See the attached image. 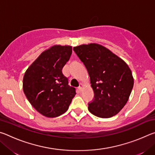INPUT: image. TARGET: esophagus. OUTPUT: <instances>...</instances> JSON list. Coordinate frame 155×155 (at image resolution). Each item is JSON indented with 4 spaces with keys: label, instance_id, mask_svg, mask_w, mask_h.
Here are the masks:
<instances>
[{
    "label": "esophagus",
    "instance_id": "34e87169",
    "mask_svg": "<svg viewBox=\"0 0 155 155\" xmlns=\"http://www.w3.org/2000/svg\"><path fill=\"white\" fill-rule=\"evenodd\" d=\"M83 84L80 83V85H79V86H78V90H79V91H82V90H83Z\"/></svg>",
    "mask_w": 155,
    "mask_h": 155
}]
</instances>
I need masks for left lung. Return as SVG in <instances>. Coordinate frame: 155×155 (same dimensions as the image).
I'll return each instance as SVG.
<instances>
[{
    "label": "left lung",
    "mask_w": 155,
    "mask_h": 155,
    "mask_svg": "<svg viewBox=\"0 0 155 155\" xmlns=\"http://www.w3.org/2000/svg\"><path fill=\"white\" fill-rule=\"evenodd\" d=\"M85 65L94 93L88 103L91 114L109 118L119 113L127 103L133 87V78L128 65L109 49L97 44L74 47Z\"/></svg>",
    "instance_id": "8db88e82"
}]
</instances>
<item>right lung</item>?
I'll use <instances>...</instances> for the list:
<instances>
[{"label":"right lung","mask_w":155,"mask_h":155,"mask_svg":"<svg viewBox=\"0 0 155 155\" xmlns=\"http://www.w3.org/2000/svg\"><path fill=\"white\" fill-rule=\"evenodd\" d=\"M71 54V46H54L43 52L25 72L24 93L44 116L55 117L64 114L76 95V89L68 85L62 72Z\"/></svg>","instance_id":"right-lung-1"}]
</instances>
